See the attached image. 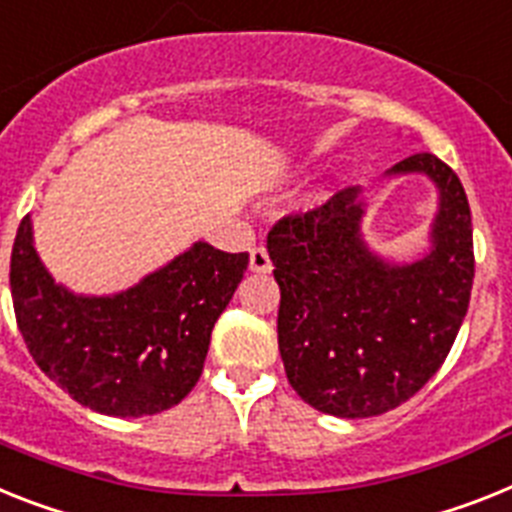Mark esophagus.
<instances>
[{
  "mask_svg": "<svg viewBox=\"0 0 512 512\" xmlns=\"http://www.w3.org/2000/svg\"><path fill=\"white\" fill-rule=\"evenodd\" d=\"M273 263H270V255L265 247H252L249 252V270H255V273H270Z\"/></svg>",
  "mask_w": 512,
  "mask_h": 512,
  "instance_id": "34e87169",
  "label": "esophagus"
}]
</instances>
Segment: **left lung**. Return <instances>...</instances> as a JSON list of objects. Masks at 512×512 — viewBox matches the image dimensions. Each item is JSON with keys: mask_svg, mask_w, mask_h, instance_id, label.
<instances>
[{"mask_svg": "<svg viewBox=\"0 0 512 512\" xmlns=\"http://www.w3.org/2000/svg\"><path fill=\"white\" fill-rule=\"evenodd\" d=\"M390 174H427L440 190L432 252L416 263L369 252L356 187L283 216L268 234L286 377L312 409L343 419L385 414L427 385L450 354L474 286L461 179L432 153L403 158Z\"/></svg>", "mask_w": 512, "mask_h": 512, "instance_id": "1", "label": "left lung"}]
</instances>
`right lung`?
Here are the masks:
<instances>
[{
	"instance_id": "1",
	"label": "right lung",
	"mask_w": 512,
	"mask_h": 512,
	"mask_svg": "<svg viewBox=\"0 0 512 512\" xmlns=\"http://www.w3.org/2000/svg\"><path fill=\"white\" fill-rule=\"evenodd\" d=\"M247 265V252L197 242L122 294L75 296L46 273L25 216L10 260L17 328L77 403L106 416L161 414L203 375L213 325Z\"/></svg>"
}]
</instances>
